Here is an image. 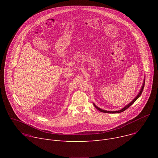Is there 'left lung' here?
I'll return each instance as SVG.
<instances>
[{"instance_id": "8db88e82", "label": "left lung", "mask_w": 158, "mask_h": 158, "mask_svg": "<svg viewBox=\"0 0 158 158\" xmlns=\"http://www.w3.org/2000/svg\"><path fill=\"white\" fill-rule=\"evenodd\" d=\"M144 84H145V76H144V81H143V85H142V86H141V89H140V91H139V93L138 94V95L136 96V98H135L131 102H129L128 104H127L126 106H124L123 108H122L121 109H120V110H115V111H110V110H103V109H101V108H99V107H98L94 103H93V104H94V107L98 109V110H99V111H101V112H105V113H112V114H114V113H120V112H123V111H124L125 110H126L128 107H129L135 101H136L139 97H140V96L141 95V94H142V93H143V89H144Z\"/></svg>"}]
</instances>
